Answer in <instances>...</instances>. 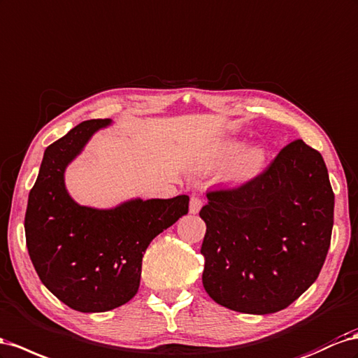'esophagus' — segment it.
Wrapping results in <instances>:
<instances>
[{"label": "esophagus", "mask_w": 358, "mask_h": 358, "mask_svg": "<svg viewBox=\"0 0 358 358\" xmlns=\"http://www.w3.org/2000/svg\"><path fill=\"white\" fill-rule=\"evenodd\" d=\"M203 206V201L199 196H191L189 199V212L191 214H199V210Z\"/></svg>", "instance_id": "34e87169"}]
</instances>
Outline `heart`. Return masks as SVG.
Wrapping results in <instances>:
<instances>
[{
    "instance_id": "b5f03b06",
    "label": "heart",
    "mask_w": 358,
    "mask_h": 358,
    "mask_svg": "<svg viewBox=\"0 0 358 358\" xmlns=\"http://www.w3.org/2000/svg\"><path fill=\"white\" fill-rule=\"evenodd\" d=\"M243 149V144L236 143V141H229L226 143L223 149H221L220 158L221 159H229L231 157H235L236 153ZM265 159V152L264 149H260L257 146L250 148L244 152H241L239 155L235 158L234 164H231V176L235 179H245L260 169V166L264 164Z\"/></svg>"
}]
</instances>
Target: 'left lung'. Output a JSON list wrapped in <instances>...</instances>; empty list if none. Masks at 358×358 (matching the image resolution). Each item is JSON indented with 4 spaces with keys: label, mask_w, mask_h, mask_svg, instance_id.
<instances>
[{
    "label": "left lung",
    "mask_w": 358,
    "mask_h": 358,
    "mask_svg": "<svg viewBox=\"0 0 358 358\" xmlns=\"http://www.w3.org/2000/svg\"><path fill=\"white\" fill-rule=\"evenodd\" d=\"M206 197L201 280L215 303L241 313H275L315 283L334 220L320 152L295 140L256 178Z\"/></svg>",
    "instance_id": "8db88e82"
}]
</instances>
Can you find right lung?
<instances>
[{
	"label": "right lung",
	"instance_id": "1",
	"mask_svg": "<svg viewBox=\"0 0 358 358\" xmlns=\"http://www.w3.org/2000/svg\"><path fill=\"white\" fill-rule=\"evenodd\" d=\"M110 119L80 123L48 146L25 212L27 248L42 283L73 310L108 312L137 294L152 239L188 214L189 197L134 199L113 209L81 206L66 167Z\"/></svg>",
	"mask_w": 358,
	"mask_h": 358
}]
</instances>
